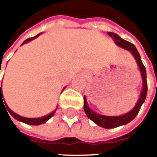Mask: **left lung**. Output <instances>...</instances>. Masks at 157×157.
<instances>
[{
	"mask_svg": "<svg viewBox=\"0 0 157 157\" xmlns=\"http://www.w3.org/2000/svg\"><path fill=\"white\" fill-rule=\"evenodd\" d=\"M108 35L110 36H113V38L114 39L116 44L121 47H122L124 49L129 51L133 56L135 57L136 59V62L138 63L139 69L141 71V74L142 77V80H143V84H142V94L140 96V99L138 100L136 105L131 110L128 112V113H125L123 115L121 116H104V115H100L96 113H94V111H92L89 106L87 105V101L86 99L84 97V109L85 112L87 115V117L92 120L94 123H96L97 125H99L100 127H102L104 128H114L120 127L121 125H125L130 122L131 121H133L136 116L137 115V113H139L141 106H142V103L144 102V100L146 99L147 96V92H148V84H147V74H146V68L144 66V64L142 63V59L140 57V54L137 51V49L136 48V46L134 45L133 44H131L129 42L126 41V40L122 39L121 37H120L117 34L113 33V32H108Z\"/></svg>",
	"mask_w": 157,
	"mask_h": 157,
	"instance_id": "obj_1",
	"label": "left lung"
}]
</instances>
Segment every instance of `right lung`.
<instances>
[{
	"mask_svg": "<svg viewBox=\"0 0 157 157\" xmlns=\"http://www.w3.org/2000/svg\"><path fill=\"white\" fill-rule=\"evenodd\" d=\"M39 36V34L38 35H36V36H33V37H30V38H28V39H26L23 43H22V44H25V43H27V42H29L30 40L34 39V38H36V36ZM1 70V68H0ZM1 87H2V86H1L0 84V104H1V100H3L2 99V89H1ZM4 105V104H3ZM5 105H6V108H7V110L9 111V113L13 116V117L15 118V119H16V120H18V121H22V122H24V123L26 124H29V125H40V124H43L44 123V122H46L50 118H52V116H53V114L55 113V112H53V113H50V114H48V115H46V116H44V117H42V118H36V119H30V118H25V117H21V116H20V115H18V114H16V113H15L13 111H11L10 109L9 108V106H7V105L5 104ZM8 113V112H7Z\"/></svg>",
	"mask_w": 157,
	"mask_h": 157,
	"instance_id": "right-lung-1",
	"label": "right lung"
}]
</instances>
